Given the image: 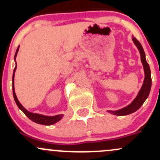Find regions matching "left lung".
I'll return each instance as SVG.
<instances>
[{"mask_svg": "<svg viewBox=\"0 0 160 160\" xmlns=\"http://www.w3.org/2000/svg\"><path fill=\"white\" fill-rule=\"evenodd\" d=\"M132 39L133 41L134 44L138 49V52L140 53V56H141V62L143 66V69H144V73H145V78L144 81H143V84L142 86L141 89L138 91V94L135 97V99L130 103L126 107L123 108L122 109H119L117 111H108L111 114H114V115L118 116H124L128 115V114L134 113L135 111L141 108L143 103L146 101L147 98L149 97L150 90H151L152 87V78H151V71H150L149 66L148 62H146V54H145L144 49H143L142 46L140 44L139 42L136 39L134 36L132 37Z\"/></svg>", "mask_w": 160, "mask_h": 160, "instance_id": "1", "label": "left lung"}]
</instances>
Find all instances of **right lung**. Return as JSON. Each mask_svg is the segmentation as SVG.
Masks as SVG:
<instances>
[{"label":"right lung","mask_w":160,"mask_h":160,"mask_svg":"<svg viewBox=\"0 0 160 160\" xmlns=\"http://www.w3.org/2000/svg\"><path fill=\"white\" fill-rule=\"evenodd\" d=\"M19 50V46L18 47L17 50H16L15 55H14V62H15V68H14V72H13V77H12V89H13V96H14V101H15L16 104L18 107V108L21 111L24 112V114L30 119L32 122H35L37 124H40V125H52L54 124L57 123L58 122L61 120L63 118V114H56V115L53 116H49V115H43L41 114H37V113L30 112L27 110L26 108L22 105L20 102H19L17 96H16L15 91H14V73H15L16 69H17V64H16V57H17L18 52Z\"/></svg>","instance_id":"obj_1"}]
</instances>
